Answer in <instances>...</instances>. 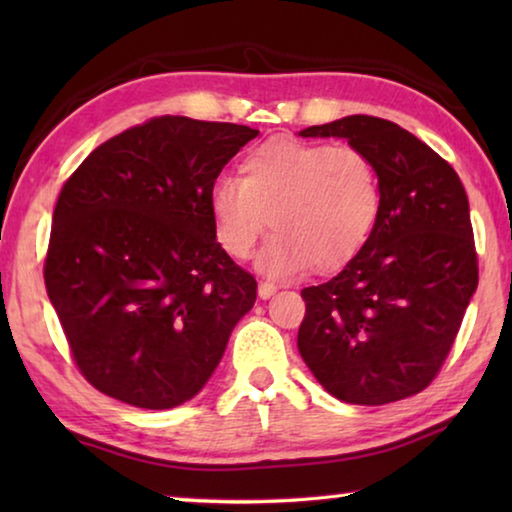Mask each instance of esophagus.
<instances>
[{
  "label": "esophagus",
  "mask_w": 512,
  "mask_h": 512,
  "mask_svg": "<svg viewBox=\"0 0 512 512\" xmlns=\"http://www.w3.org/2000/svg\"><path fill=\"white\" fill-rule=\"evenodd\" d=\"M275 291H277V287H275L273 282H259V289H257V293H259V298H262V300L271 298Z\"/></svg>",
  "instance_id": "34e87169"
}]
</instances>
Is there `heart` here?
<instances>
[{
    "label": "heart",
    "mask_w": 512,
    "mask_h": 512,
    "mask_svg": "<svg viewBox=\"0 0 512 512\" xmlns=\"http://www.w3.org/2000/svg\"><path fill=\"white\" fill-rule=\"evenodd\" d=\"M381 203L379 169L368 151L298 140L248 151L239 178L223 176L210 192L216 241L235 259L253 255L271 216L275 235L259 255L271 277L350 264L368 244Z\"/></svg>",
    "instance_id": "obj_1"
}]
</instances>
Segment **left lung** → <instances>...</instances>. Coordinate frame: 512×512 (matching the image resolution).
Segmentation results:
<instances>
[{
    "label": "left lung",
    "instance_id": "obj_1",
    "mask_svg": "<svg viewBox=\"0 0 512 512\" xmlns=\"http://www.w3.org/2000/svg\"><path fill=\"white\" fill-rule=\"evenodd\" d=\"M302 137H345L381 178L379 221L361 253L302 289V359L327 393L381 406L427 388L479 284L470 203L452 164L393 121L350 115Z\"/></svg>",
    "mask_w": 512,
    "mask_h": 512
}]
</instances>
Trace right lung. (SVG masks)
<instances>
[{"label":"right lung","mask_w":512,"mask_h":512,"mask_svg":"<svg viewBox=\"0 0 512 512\" xmlns=\"http://www.w3.org/2000/svg\"><path fill=\"white\" fill-rule=\"evenodd\" d=\"M259 131L153 117L110 137L60 189L45 284L72 359L103 395L173 409L201 391L257 282L214 235L210 192Z\"/></svg>","instance_id":"right-lung-1"}]
</instances>
